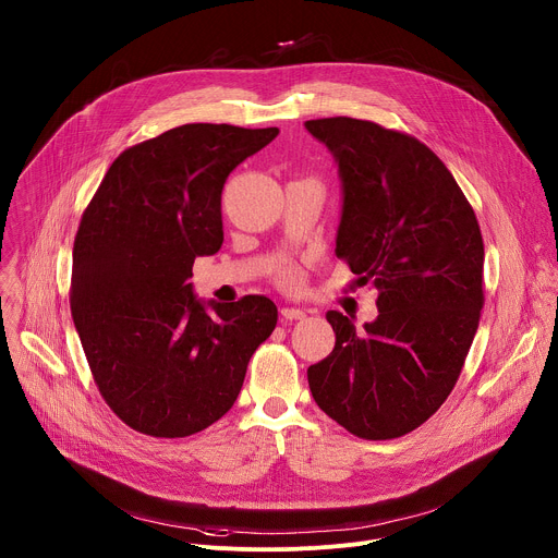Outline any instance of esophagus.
<instances>
[{
	"mask_svg": "<svg viewBox=\"0 0 558 558\" xmlns=\"http://www.w3.org/2000/svg\"><path fill=\"white\" fill-rule=\"evenodd\" d=\"M280 315L284 317V320H304L306 311H304V308H298V306H282V308H280Z\"/></svg>",
	"mask_w": 558,
	"mask_h": 558,
	"instance_id": "obj_1",
	"label": "esophagus"
}]
</instances>
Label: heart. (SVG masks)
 Listing matches in <instances>:
<instances>
[{
	"mask_svg": "<svg viewBox=\"0 0 558 558\" xmlns=\"http://www.w3.org/2000/svg\"><path fill=\"white\" fill-rule=\"evenodd\" d=\"M278 280L284 284V287H298L302 282V274L298 267H282L278 271Z\"/></svg>",
	"mask_w": 558,
	"mask_h": 558,
	"instance_id": "heart-1",
	"label": "heart"
}]
</instances>
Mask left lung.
Returning a JSON list of instances; mask_svg holds the SVG:
<instances>
[{
  "mask_svg": "<svg viewBox=\"0 0 558 558\" xmlns=\"http://www.w3.org/2000/svg\"><path fill=\"white\" fill-rule=\"evenodd\" d=\"M342 181L336 256L377 289L379 315L355 331L329 311V357L308 366L315 404L362 439H395L446 402L484 306V241L439 156L373 121H306Z\"/></svg>",
  "mask_w": 558,
  "mask_h": 558,
  "instance_id": "obj_1",
  "label": "left lung"
}]
</instances>
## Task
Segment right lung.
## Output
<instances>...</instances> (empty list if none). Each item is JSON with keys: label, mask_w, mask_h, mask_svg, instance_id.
Wrapping results in <instances>:
<instances>
[{"label": "right lung", "mask_w": 558, "mask_h": 558, "mask_svg": "<svg viewBox=\"0 0 558 558\" xmlns=\"http://www.w3.org/2000/svg\"><path fill=\"white\" fill-rule=\"evenodd\" d=\"M276 136L227 123L168 130L121 151L82 216L72 320L104 400L143 435L218 422L276 329L269 298L203 302L187 282L194 260L222 245L227 177Z\"/></svg>", "instance_id": "obj_1"}]
</instances>
